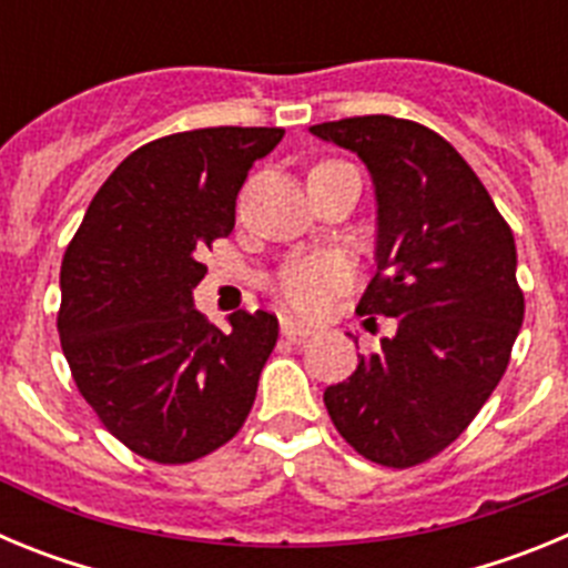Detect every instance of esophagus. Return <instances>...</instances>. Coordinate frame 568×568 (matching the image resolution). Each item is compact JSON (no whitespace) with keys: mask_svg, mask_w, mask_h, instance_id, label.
<instances>
[{"mask_svg":"<svg viewBox=\"0 0 568 568\" xmlns=\"http://www.w3.org/2000/svg\"><path fill=\"white\" fill-rule=\"evenodd\" d=\"M281 335H287L290 341H304L313 335V329L304 327V324H298L293 318H281Z\"/></svg>","mask_w":568,"mask_h":568,"instance_id":"34e87169","label":"esophagus"}]
</instances>
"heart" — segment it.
Listing matches in <instances>:
<instances>
[{"label": "heart", "instance_id": "heart-1", "mask_svg": "<svg viewBox=\"0 0 568 568\" xmlns=\"http://www.w3.org/2000/svg\"><path fill=\"white\" fill-rule=\"evenodd\" d=\"M341 162H324L318 168ZM346 264L338 255L318 253L290 261L275 278V295L287 310L298 315H318L327 310L329 298L346 284Z\"/></svg>", "mask_w": 568, "mask_h": 568}]
</instances>
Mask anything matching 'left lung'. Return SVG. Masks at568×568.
Wrapping results in <instances>:
<instances>
[{
    "mask_svg": "<svg viewBox=\"0 0 568 568\" xmlns=\"http://www.w3.org/2000/svg\"><path fill=\"white\" fill-rule=\"evenodd\" d=\"M310 133L373 175L378 273L358 313L398 324L324 389V406L366 460L424 464L464 433L506 373L524 324L515 235L464 155L424 124L355 115Z\"/></svg>",
    "mask_w": 568,
    "mask_h": 568,
    "instance_id": "8db88e82",
    "label": "left lung"
}]
</instances>
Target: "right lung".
<instances>
[{
  "label": "right lung",
  "instance_id": "add662e5",
  "mask_svg": "<svg viewBox=\"0 0 568 568\" xmlns=\"http://www.w3.org/2000/svg\"><path fill=\"white\" fill-rule=\"evenodd\" d=\"M281 128H204L144 144L93 195L62 261L59 341L108 433L155 464L227 444L253 409L275 315L213 327L193 304L199 255L233 233L235 195Z\"/></svg>",
  "mask_w": 568,
  "mask_h": 568
}]
</instances>
